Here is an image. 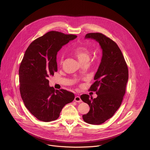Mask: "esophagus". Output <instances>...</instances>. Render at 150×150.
<instances>
[{"label":"esophagus","instance_id":"34e87169","mask_svg":"<svg viewBox=\"0 0 150 150\" xmlns=\"http://www.w3.org/2000/svg\"><path fill=\"white\" fill-rule=\"evenodd\" d=\"M74 100H75V101H76V102H78V103H81V102H82V100L81 99V98H80V97L79 96H76L75 97V99H74Z\"/></svg>","mask_w":150,"mask_h":150}]
</instances>
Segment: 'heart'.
<instances>
[{"mask_svg": "<svg viewBox=\"0 0 150 150\" xmlns=\"http://www.w3.org/2000/svg\"><path fill=\"white\" fill-rule=\"evenodd\" d=\"M72 52L75 56L79 59L81 62H83L84 61L88 60L90 58V51L87 47L83 46H78L74 49H73ZM63 62L62 57L59 59V62L62 64Z\"/></svg>", "mask_w": 150, "mask_h": 150, "instance_id": "heart-1", "label": "heart"}]
</instances>
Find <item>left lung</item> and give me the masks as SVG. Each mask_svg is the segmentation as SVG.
Wrapping results in <instances>:
<instances>
[{
    "label": "left lung",
    "instance_id": "obj_1",
    "mask_svg": "<svg viewBox=\"0 0 150 150\" xmlns=\"http://www.w3.org/2000/svg\"><path fill=\"white\" fill-rule=\"evenodd\" d=\"M99 42L103 56L100 65L89 91H95L97 98L87 94L81 99L87 103L89 112L82 116L89 124L100 125L111 118L121 105L128 80V68L123 54L116 42L102 33H91L85 35Z\"/></svg>",
    "mask_w": 150,
    "mask_h": 150
}]
</instances>
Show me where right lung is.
Wrapping results in <instances>:
<instances>
[{"label": "right lung", "mask_w": 150, "mask_h": 150, "mask_svg": "<svg viewBox=\"0 0 150 150\" xmlns=\"http://www.w3.org/2000/svg\"><path fill=\"white\" fill-rule=\"evenodd\" d=\"M76 37L51 31L34 40L25 51L19 69V91L27 109L39 120H56L63 107L74 100L73 93L50 87L48 78L57 71V52Z\"/></svg>", "instance_id": "add662e5"}]
</instances>
